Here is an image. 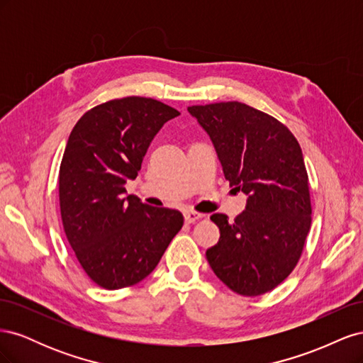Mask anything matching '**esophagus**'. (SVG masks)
Segmentation results:
<instances>
[{
  "instance_id": "obj_1",
  "label": "esophagus",
  "mask_w": 363,
  "mask_h": 363,
  "mask_svg": "<svg viewBox=\"0 0 363 363\" xmlns=\"http://www.w3.org/2000/svg\"><path fill=\"white\" fill-rule=\"evenodd\" d=\"M201 218H204V215H203V213L194 212V211H188V212H184V221L188 223V224H191V223H195V221H199V219H201Z\"/></svg>"
}]
</instances>
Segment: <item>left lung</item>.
Masks as SVG:
<instances>
[{"label":"left lung","mask_w":363,"mask_h":363,"mask_svg":"<svg viewBox=\"0 0 363 363\" xmlns=\"http://www.w3.org/2000/svg\"><path fill=\"white\" fill-rule=\"evenodd\" d=\"M211 138L225 180L247 195L235 221L215 213L218 244L206 251L216 277L256 296L286 279L311 230L309 179L298 140L276 118L244 103L188 107Z\"/></svg>","instance_id":"8db88e82"}]
</instances>
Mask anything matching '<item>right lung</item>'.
<instances>
[{
  "instance_id": "right-lung-1",
  "label": "right lung",
  "mask_w": 363,
  "mask_h": 363,
  "mask_svg": "<svg viewBox=\"0 0 363 363\" xmlns=\"http://www.w3.org/2000/svg\"><path fill=\"white\" fill-rule=\"evenodd\" d=\"M180 112L125 96L86 112L72 128L59 172L65 233L87 276L104 289L136 284L157 267L183 215L127 195L157 131Z\"/></svg>"
}]
</instances>
